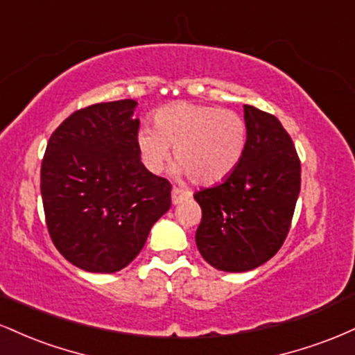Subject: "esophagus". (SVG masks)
<instances>
[{
	"mask_svg": "<svg viewBox=\"0 0 355 355\" xmlns=\"http://www.w3.org/2000/svg\"><path fill=\"white\" fill-rule=\"evenodd\" d=\"M190 197V191L187 190H182V189H177V187H173L172 189V202L173 205H178L182 200H185V198Z\"/></svg>",
	"mask_w": 355,
	"mask_h": 355,
	"instance_id": "esophagus-1",
	"label": "esophagus"
}]
</instances>
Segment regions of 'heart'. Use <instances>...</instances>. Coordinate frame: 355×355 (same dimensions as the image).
<instances>
[{
  "label": "heart",
  "instance_id": "1",
  "mask_svg": "<svg viewBox=\"0 0 355 355\" xmlns=\"http://www.w3.org/2000/svg\"><path fill=\"white\" fill-rule=\"evenodd\" d=\"M247 146V123L237 112L178 101L157 110L153 128H141L137 148L150 172H162L173 148L175 173L215 185L237 168Z\"/></svg>",
  "mask_w": 355,
  "mask_h": 355
}]
</instances>
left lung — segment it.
<instances>
[{"instance_id": "1", "label": "left lung", "mask_w": 355, "mask_h": 355, "mask_svg": "<svg viewBox=\"0 0 355 355\" xmlns=\"http://www.w3.org/2000/svg\"><path fill=\"white\" fill-rule=\"evenodd\" d=\"M243 113L247 146L239 166L193 195L202 209L198 252L223 272L252 270L279 252L300 191L299 155L282 123L250 105Z\"/></svg>"}]
</instances>
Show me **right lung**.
Here are the masks:
<instances>
[{"label":"right lung","instance_id":"right-lung-1","mask_svg":"<svg viewBox=\"0 0 355 355\" xmlns=\"http://www.w3.org/2000/svg\"><path fill=\"white\" fill-rule=\"evenodd\" d=\"M135 100L76 110L53 132L42 162L46 227L81 270L113 274L144 248L172 205V185L141 164Z\"/></svg>","mask_w":355,"mask_h":355}]
</instances>
